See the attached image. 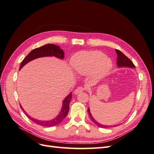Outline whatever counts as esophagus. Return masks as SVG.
<instances>
[{"label": "esophagus", "mask_w": 154, "mask_h": 154, "mask_svg": "<svg viewBox=\"0 0 154 154\" xmlns=\"http://www.w3.org/2000/svg\"><path fill=\"white\" fill-rule=\"evenodd\" d=\"M85 90V88L82 87V86H79V87H78L76 90H75L74 93H75V94H78L82 92H83Z\"/></svg>", "instance_id": "1"}]
</instances>
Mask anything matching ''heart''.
<instances>
[{"label":"heart","mask_w":154,"mask_h":154,"mask_svg":"<svg viewBox=\"0 0 154 154\" xmlns=\"http://www.w3.org/2000/svg\"><path fill=\"white\" fill-rule=\"evenodd\" d=\"M71 66L77 73L86 75L92 72L94 77L100 78L111 69L112 61L101 51H81L71 59Z\"/></svg>","instance_id":"heart-1"}]
</instances>
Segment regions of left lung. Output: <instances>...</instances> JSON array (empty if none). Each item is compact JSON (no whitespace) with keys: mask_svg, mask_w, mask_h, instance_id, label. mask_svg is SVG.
<instances>
[{"mask_svg":"<svg viewBox=\"0 0 154 154\" xmlns=\"http://www.w3.org/2000/svg\"><path fill=\"white\" fill-rule=\"evenodd\" d=\"M116 52L117 54V60H116V64L118 67H129V68H135V66L134 65L133 62L130 60L129 58H128L127 57L125 56L124 54L122 53L120 51L116 49ZM88 115L90 116V119L94 122V124H96L98 127L102 128H107L111 127L110 125H105L103 124H101L99 122H97L94 118H93L92 115H91V112L90 111V109H88ZM117 125H116V126ZM112 126H115V125H112Z\"/></svg>","mask_w":154,"mask_h":154,"instance_id":"left-lung-1","label":"left lung"}]
</instances>
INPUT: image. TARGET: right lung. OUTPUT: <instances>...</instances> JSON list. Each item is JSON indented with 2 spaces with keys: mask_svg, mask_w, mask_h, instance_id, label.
Wrapping results in <instances>:
<instances>
[{
  "mask_svg": "<svg viewBox=\"0 0 154 154\" xmlns=\"http://www.w3.org/2000/svg\"><path fill=\"white\" fill-rule=\"evenodd\" d=\"M54 56L57 58L63 59L64 57V54L63 51L60 49V47L58 46H57L53 44H47L45 45H43L40 47H38L33 49L31 52L27 55V56L23 59V60L21 62V64L20 66V68L21 69L23 66H24L26 64H27L29 62L34 60L35 58H37L39 57H51ZM72 94L71 92L69 95L67 96L65 99L63 101L62 107L61 111L59 113V115L52 120L49 121H42L38 120L36 119H34L32 117L29 116L25 112L24 110L22 108L21 106L20 105L21 108L23 111L25 112L26 115L27 116L30 120L34 122V123H36L39 125L44 126V127H52V126H54L56 125H58L60 123V122L64 119V118L67 116L69 111V103L72 100Z\"/></svg>",
  "mask_w": 154,
  "mask_h": 154,
  "instance_id": "1",
  "label": "right lung"
}]
</instances>
